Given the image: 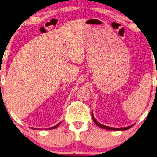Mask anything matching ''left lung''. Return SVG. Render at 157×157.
I'll list each match as a JSON object with an SVG mask.
<instances>
[{"instance_id":"8db88e82","label":"left lung","mask_w":157,"mask_h":157,"mask_svg":"<svg viewBox=\"0 0 157 157\" xmlns=\"http://www.w3.org/2000/svg\"><path fill=\"white\" fill-rule=\"evenodd\" d=\"M91 116H92V119H93L94 123H95L96 125H97L98 127L101 128H104V129H106V130H112V131H124V130H127L128 128H130L132 126H133V125H131V126H126V127H121V128H113V127H110V126H105V125H103V124H100L99 122H98L97 120H96L95 118H94V116L93 114V112L91 113Z\"/></svg>"}]
</instances>
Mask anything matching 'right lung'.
I'll return each mask as SVG.
<instances>
[{"instance_id": "obj_1", "label": "right lung", "mask_w": 157, "mask_h": 157, "mask_svg": "<svg viewBox=\"0 0 157 157\" xmlns=\"http://www.w3.org/2000/svg\"><path fill=\"white\" fill-rule=\"evenodd\" d=\"M61 124V122H59V123L58 124H56V126H52V127H51V128H47V129H53V128H57L58 126H59ZM32 128V129H33V130H35V129H38V128ZM44 129H45V128H44Z\"/></svg>"}]
</instances>
